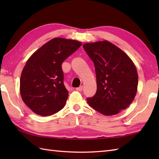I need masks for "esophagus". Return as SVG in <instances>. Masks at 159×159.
I'll return each instance as SVG.
<instances>
[{"label": "esophagus", "mask_w": 159, "mask_h": 159, "mask_svg": "<svg viewBox=\"0 0 159 159\" xmlns=\"http://www.w3.org/2000/svg\"><path fill=\"white\" fill-rule=\"evenodd\" d=\"M76 90L79 91V92H80V91H82V90H83V86L81 85V86L79 87H77V88H76Z\"/></svg>", "instance_id": "1"}]
</instances>
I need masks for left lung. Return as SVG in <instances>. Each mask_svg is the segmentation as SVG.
Returning a JSON list of instances; mask_svg holds the SVG:
<instances>
[{
  "label": "left lung",
  "instance_id": "1",
  "mask_svg": "<svg viewBox=\"0 0 159 159\" xmlns=\"http://www.w3.org/2000/svg\"><path fill=\"white\" fill-rule=\"evenodd\" d=\"M95 66L97 91L87 102L101 114L109 116L130 105L136 96L138 74L132 59L122 50L103 40L83 44Z\"/></svg>",
  "mask_w": 159,
  "mask_h": 159
}]
</instances>
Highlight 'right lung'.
I'll use <instances>...</instances> for the list:
<instances>
[{
	"label": "right lung",
	"mask_w": 159,
	"mask_h": 159,
	"mask_svg": "<svg viewBox=\"0 0 159 159\" xmlns=\"http://www.w3.org/2000/svg\"><path fill=\"white\" fill-rule=\"evenodd\" d=\"M77 40L55 38L29 57L22 71L20 92L33 113L48 116L62 109L68 97L62 63L81 46Z\"/></svg>",
	"instance_id": "add662e5"
}]
</instances>
